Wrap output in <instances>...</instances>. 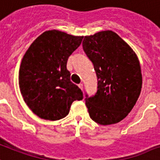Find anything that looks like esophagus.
Here are the masks:
<instances>
[{
    "label": "esophagus",
    "instance_id": "obj_1",
    "mask_svg": "<svg viewBox=\"0 0 160 160\" xmlns=\"http://www.w3.org/2000/svg\"><path fill=\"white\" fill-rule=\"evenodd\" d=\"M79 87H80L81 90H83V84L82 83H80V84H79Z\"/></svg>",
    "mask_w": 160,
    "mask_h": 160
}]
</instances>
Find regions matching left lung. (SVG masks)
<instances>
[{"mask_svg":"<svg viewBox=\"0 0 160 160\" xmlns=\"http://www.w3.org/2000/svg\"><path fill=\"white\" fill-rule=\"evenodd\" d=\"M82 45L98 82L95 96L85 95L89 115L101 125L118 123L131 112L139 97V60L131 47L109 30L85 36Z\"/></svg>","mask_w":160,"mask_h":160,"instance_id":"8db88e82","label":"left lung"}]
</instances>
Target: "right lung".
I'll return each instance as SVG.
<instances>
[{
	"instance_id": "1",
	"label": "right lung",
	"mask_w": 160,
	"mask_h": 160,
	"mask_svg": "<svg viewBox=\"0 0 160 160\" xmlns=\"http://www.w3.org/2000/svg\"><path fill=\"white\" fill-rule=\"evenodd\" d=\"M83 37L58 30L38 37L24 54L19 69V87L23 100L34 114L46 120L65 118L83 93L70 81L67 61Z\"/></svg>"
}]
</instances>
